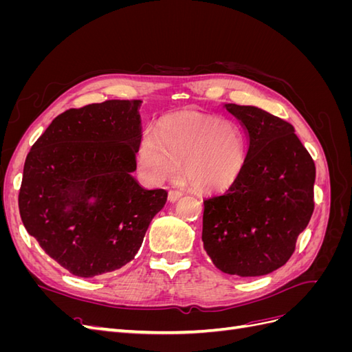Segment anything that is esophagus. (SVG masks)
<instances>
[{
	"label": "esophagus",
	"mask_w": 352,
	"mask_h": 352,
	"mask_svg": "<svg viewBox=\"0 0 352 352\" xmlns=\"http://www.w3.org/2000/svg\"><path fill=\"white\" fill-rule=\"evenodd\" d=\"M179 198H182V192H179V190H168V202H176Z\"/></svg>",
	"instance_id": "1"
}]
</instances>
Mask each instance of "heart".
<instances>
[{"label":"heart","instance_id":"obj_1","mask_svg":"<svg viewBox=\"0 0 352 352\" xmlns=\"http://www.w3.org/2000/svg\"><path fill=\"white\" fill-rule=\"evenodd\" d=\"M248 142L241 126L232 120L198 111H179L163 117L157 131L142 133L136 151L141 175L160 184L177 173L199 192H216L241 176Z\"/></svg>","mask_w":352,"mask_h":352}]
</instances>
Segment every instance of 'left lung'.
<instances>
[{
  "label": "left lung",
  "instance_id": "left-lung-1",
  "mask_svg": "<svg viewBox=\"0 0 352 352\" xmlns=\"http://www.w3.org/2000/svg\"><path fill=\"white\" fill-rule=\"evenodd\" d=\"M248 132L241 176L204 201L202 242L212 264L242 278L263 276L291 258L314 210L316 166L295 129L254 105H223Z\"/></svg>",
  "mask_w": 352,
  "mask_h": 352
}]
</instances>
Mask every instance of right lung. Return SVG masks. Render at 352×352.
Here are the masks:
<instances>
[{
  "label": "right lung",
  "instance_id": "obj_1",
  "mask_svg": "<svg viewBox=\"0 0 352 352\" xmlns=\"http://www.w3.org/2000/svg\"><path fill=\"white\" fill-rule=\"evenodd\" d=\"M141 102L110 100L61 113L26 157L20 217L74 276L94 278L132 261L167 201L164 189H145L132 176Z\"/></svg>",
  "mask_w": 352,
  "mask_h": 352
}]
</instances>
